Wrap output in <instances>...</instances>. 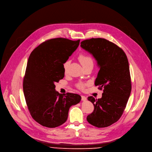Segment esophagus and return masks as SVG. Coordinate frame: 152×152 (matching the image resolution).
<instances>
[{
  "label": "esophagus",
  "instance_id": "1",
  "mask_svg": "<svg viewBox=\"0 0 152 152\" xmlns=\"http://www.w3.org/2000/svg\"><path fill=\"white\" fill-rule=\"evenodd\" d=\"M81 98H82V101H86L87 100V98L84 95H82Z\"/></svg>",
  "mask_w": 152,
  "mask_h": 152
}]
</instances>
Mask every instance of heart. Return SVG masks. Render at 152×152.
<instances>
[{"label": "heart", "instance_id": "1", "mask_svg": "<svg viewBox=\"0 0 152 152\" xmlns=\"http://www.w3.org/2000/svg\"><path fill=\"white\" fill-rule=\"evenodd\" d=\"M78 59H79V61L80 62L82 66H85L86 65H90V64H92V65L94 64L93 59H92L91 57H90L87 54H86L84 53H80L79 55ZM70 61L69 60H66L65 62H64L63 68L65 72H66L69 64H70ZM86 86H87L86 83H84V82H79V83L77 84V87L80 90H83L86 87Z\"/></svg>", "mask_w": 152, "mask_h": 152}]
</instances>
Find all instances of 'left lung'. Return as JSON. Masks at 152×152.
<instances>
[{"label":"left lung","mask_w":152,"mask_h":152,"mask_svg":"<svg viewBox=\"0 0 152 152\" xmlns=\"http://www.w3.org/2000/svg\"><path fill=\"white\" fill-rule=\"evenodd\" d=\"M80 46L98 61L100 70L94 84L103 89L101 99L88 97L94 110L87 120L94 127H107L120 119L130 97L132 82L128 59L121 48L103 38L84 40Z\"/></svg>","instance_id":"left-lung-1"}]
</instances>
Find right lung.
Segmentation results:
<instances>
[{"instance_id": "add662e5", "label": "right lung", "mask_w": 152, "mask_h": 152, "mask_svg": "<svg viewBox=\"0 0 152 152\" xmlns=\"http://www.w3.org/2000/svg\"><path fill=\"white\" fill-rule=\"evenodd\" d=\"M80 40L58 37L47 40L30 54L23 80V90L29 112L42 126L55 128L68 118L69 108L78 104L80 96L60 94L55 82L64 77L63 64L76 50Z\"/></svg>"}]
</instances>
